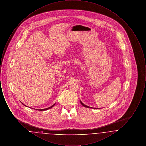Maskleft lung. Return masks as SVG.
Instances as JSON below:
<instances>
[{"label":"left lung","mask_w":146,"mask_h":146,"mask_svg":"<svg viewBox=\"0 0 146 146\" xmlns=\"http://www.w3.org/2000/svg\"><path fill=\"white\" fill-rule=\"evenodd\" d=\"M80 102L81 104H82V105L84 107H86V108H90V107H89V106H86L85 104H83L81 101H80Z\"/></svg>","instance_id":"8db88e82"}]
</instances>
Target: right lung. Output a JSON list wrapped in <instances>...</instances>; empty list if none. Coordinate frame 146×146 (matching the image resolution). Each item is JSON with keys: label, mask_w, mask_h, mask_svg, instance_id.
Segmentation results:
<instances>
[{"label": "right lung", "mask_w": 146, "mask_h": 146, "mask_svg": "<svg viewBox=\"0 0 146 146\" xmlns=\"http://www.w3.org/2000/svg\"><path fill=\"white\" fill-rule=\"evenodd\" d=\"M24 106H26V105H25L24 104H23ZM55 104H53L52 106H51V107H49V108H45V109H42V110H37L38 111H46V110H49V109H50V108H52L54 106H55ZM26 107H27V106H26Z\"/></svg>", "instance_id": "add662e5"}]
</instances>
